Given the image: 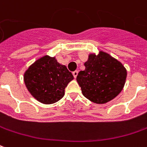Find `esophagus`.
<instances>
[{"label": "esophagus", "mask_w": 147, "mask_h": 147, "mask_svg": "<svg viewBox=\"0 0 147 147\" xmlns=\"http://www.w3.org/2000/svg\"><path fill=\"white\" fill-rule=\"evenodd\" d=\"M72 74H73V76L75 78H76L77 75H78V71H74L73 72H72Z\"/></svg>", "instance_id": "34e87169"}]
</instances>
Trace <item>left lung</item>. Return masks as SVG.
<instances>
[{"label": "left lung", "mask_w": 147, "mask_h": 147, "mask_svg": "<svg viewBox=\"0 0 147 147\" xmlns=\"http://www.w3.org/2000/svg\"><path fill=\"white\" fill-rule=\"evenodd\" d=\"M76 80L83 95L95 103H105L116 97L123 90L127 70L122 63L109 54L99 52L91 54L84 63Z\"/></svg>", "instance_id": "8db88e82"}]
</instances>
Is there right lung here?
Returning a JSON list of instances; mask_svg holds the SVG:
<instances>
[{
  "label": "right lung",
  "instance_id": "obj_1",
  "mask_svg": "<svg viewBox=\"0 0 147 147\" xmlns=\"http://www.w3.org/2000/svg\"><path fill=\"white\" fill-rule=\"evenodd\" d=\"M73 78L67 67L58 63L55 57L45 56L29 67L24 80L35 98L51 104L63 98L65 88Z\"/></svg>",
  "mask_w": 147,
  "mask_h": 147
}]
</instances>
